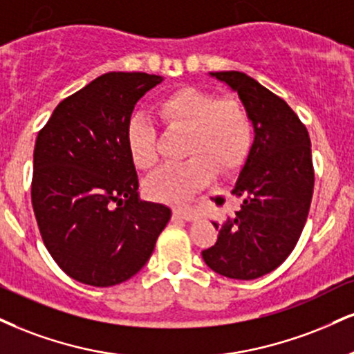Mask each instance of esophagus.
Here are the masks:
<instances>
[{
    "mask_svg": "<svg viewBox=\"0 0 354 354\" xmlns=\"http://www.w3.org/2000/svg\"><path fill=\"white\" fill-rule=\"evenodd\" d=\"M173 214L176 219H183V221H194L196 219V212L193 211V207H189V206L173 207Z\"/></svg>",
    "mask_w": 354,
    "mask_h": 354,
    "instance_id": "esophagus-1",
    "label": "esophagus"
}]
</instances>
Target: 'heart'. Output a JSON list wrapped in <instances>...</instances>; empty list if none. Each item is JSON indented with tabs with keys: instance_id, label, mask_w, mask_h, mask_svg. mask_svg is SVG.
<instances>
[{
	"instance_id": "heart-1",
	"label": "heart",
	"mask_w": 354,
	"mask_h": 354,
	"mask_svg": "<svg viewBox=\"0 0 354 354\" xmlns=\"http://www.w3.org/2000/svg\"><path fill=\"white\" fill-rule=\"evenodd\" d=\"M166 129L186 131L185 156L155 173L145 185L147 193L161 201H183L206 185L216 169L231 173L244 163L252 145V120L236 99H219L196 87L173 91L156 104ZM127 143L133 163L151 169L158 163V133L150 122L133 117L127 129Z\"/></svg>"
}]
</instances>
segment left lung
Returning <instances> with one entry per match:
<instances>
[{
    "instance_id": "left-lung-1",
    "label": "left lung",
    "mask_w": 354,
    "mask_h": 354,
    "mask_svg": "<svg viewBox=\"0 0 354 354\" xmlns=\"http://www.w3.org/2000/svg\"><path fill=\"white\" fill-rule=\"evenodd\" d=\"M239 93L250 115L254 143L232 194L244 201L221 225L218 242L203 250L216 274L254 280L290 255L308 218L315 171L306 127L287 102L244 72H211Z\"/></svg>"
}]
</instances>
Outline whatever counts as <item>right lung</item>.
Masks as SVG:
<instances>
[{"label": "right lung", "instance_id": "right-lung-1", "mask_svg": "<svg viewBox=\"0 0 354 354\" xmlns=\"http://www.w3.org/2000/svg\"><path fill=\"white\" fill-rule=\"evenodd\" d=\"M163 77L109 72L55 107L34 147L31 201L46 249L77 282L112 287L151 257L171 209L142 201L127 143L135 104Z\"/></svg>", "mask_w": 354, "mask_h": 354}]
</instances>
